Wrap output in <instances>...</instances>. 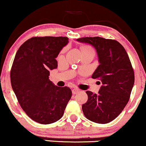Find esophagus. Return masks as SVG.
I'll list each match as a JSON object with an SVG mask.
<instances>
[{
    "mask_svg": "<svg viewBox=\"0 0 146 146\" xmlns=\"http://www.w3.org/2000/svg\"><path fill=\"white\" fill-rule=\"evenodd\" d=\"M79 92V90L77 89V88H74V89H73L72 90V93L73 94H78Z\"/></svg>",
    "mask_w": 146,
    "mask_h": 146,
    "instance_id": "obj_1",
    "label": "esophagus"
}]
</instances>
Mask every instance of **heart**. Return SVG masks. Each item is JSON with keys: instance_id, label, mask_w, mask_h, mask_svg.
Returning a JSON list of instances; mask_svg holds the SVG:
<instances>
[{"instance_id": "1", "label": "heart", "mask_w": 146, "mask_h": 146, "mask_svg": "<svg viewBox=\"0 0 146 146\" xmlns=\"http://www.w3.org/2000/svg\"><path fill=\"white\" fill-rule=\"evenodd\" d=\"M89 49H92L91 47L90 46H84L82 48V51L83 50H89Z\"/></svg>"}]
</instances>
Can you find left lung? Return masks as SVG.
<instances>
[{
    "instance_id": "8db88e82",
    "label": "left lung",
    "mask_w": 146,
    "mask_h": 146,
    "mask_svg": "<svg viewBox=\"0 0 146 146\" xmlns=\"http://www.w3.org/2000/svg\"><path fill=\"white\" fill-rule=\"evenodd\" d=\"M77 41L91 44L96 50L100 64L92 78L102 83L98 94L87 91L88 100L82 105L90 121L106 124L115 119L130 98L135 75L124 47L117 40L101 37H85Z\"/></svg>"
}]
</instances>
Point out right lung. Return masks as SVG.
<instances>
[{
	"instance_id": "right-lung-1",
	"label": "right lung",
	"mask_w": 146,
	"mask_h": 146,
	"mask_svg": "<svg viewBox=\"0 0 146 146\" xmlns=\"http://www.w3.org/2000/svg\"><path fill=\"white\" fill-rule=\"evenodd\" d=\"M68 40L67 37H32L19 47L13 62L11 83L18 102L27 115L40 124L58 121L71 98L69 87L54 86L48 78Z\"/></svg>"
}]
</instances>
